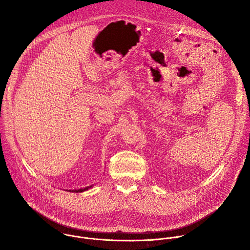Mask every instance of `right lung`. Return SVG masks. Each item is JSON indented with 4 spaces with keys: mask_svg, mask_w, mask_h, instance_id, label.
Instances as JSON below:
<instances>
[{
    "mask_svg": "<svg viewBox=\"0 0 250 250\" xmlns=\"http://www.w3.org/2000/svg\"><path fill=\"white\" fill-rule=\"evenodd\" d=\"M93 187V185H91V186H88V187H85V188H81V189H78V190H66V191H69V192H72V193H82V192H84V191H87V190H89V189H91Z\"/></svg>",
    "mask_w": 250,
    "mask_h": 250,
    "instance_id": "obj_1",
    "label": "right lung"
}]
</instances>
